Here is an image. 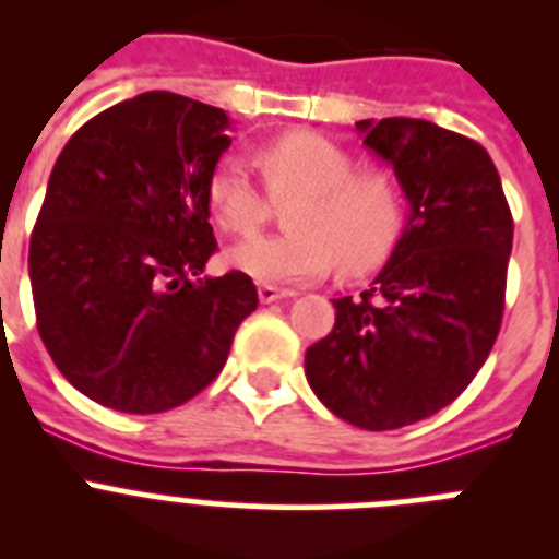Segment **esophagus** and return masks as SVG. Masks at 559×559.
<instances>
[{
  "instance_id": "34e87169",
  "label": "esophagus",
  "mask_w": 559,
  "mask_h": 559,
  "mask_svg": "<svg viewBox=\"0 0 559 559\" xmlns=\"http://www.w3.org/2000/svg\"><path fill=\"white\" fill-rule=\"evenodd\" d=\"M290 296H296V290L276 288V285H269V283L260 285V302H265V305L276 302V299H290Z\"/></svg>"
}]
</instances>
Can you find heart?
Returning <instances> with one entry per match:
<instances>
[{"instance_id": "obj_1", "label": "heart", "mask_w": 559, "mask_h": 559, "mask_svg": "<svg viewBox=\"0 0 559 559\" xmlns=\"http://www.w3.org/2000/svg\"><path fill=\"white\" fill-rule=\"evenodd\" d=\"M257 162L269 192L240 156H224L212 170L206 192L221 229L249 237L269 221L271 199H299L288 218L294 231L231 249L235 269L260 283H302L335 263L358 276L386 260L403 226L400 187L386 170H355L349 151L308 131L269 142Z\"/></svg>"}]
</instances>
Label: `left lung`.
Wrapping results in <instances>:
<instances>
[{
    "mask_svg": "<svg viewBox=\"0 0 559 559\" xmlns=\"http://www.w3.org/2000/svg\"><path fill=\"white\" fill-rule=\"evenodd\" d=\"M389 162L408 218L360 299L305 353L313 394L364 431L431 417L471 386L501 330L512 212L490 153L428 120L355 122Z\"/></svg>",
    "mask_w": 559,
    "mask_h": 559,
    "instance_id": "8db88e82",
    "label": "left lung"
}]
</instances>
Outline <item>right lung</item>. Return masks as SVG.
Segmentation results:
<instances>
[{"instance_id":"add662e5","label":"right lung","mask_w":559,"mask_h":559,"mask_svg":"<svg viewBox=\"0 0 559 559\" xmlns=\"http://www.w3.org/2000/svg\"><path fill=\"white\" fill-rule=\"evenodd\" d=\"M224 108L145 92L81 126L49 173L29 235L44 347L100 406L159 414L206 389L257 310L243 271L204 276L218 243L210 176Z\"/></svg>"}]
</instances>
